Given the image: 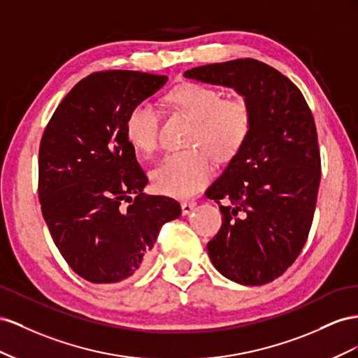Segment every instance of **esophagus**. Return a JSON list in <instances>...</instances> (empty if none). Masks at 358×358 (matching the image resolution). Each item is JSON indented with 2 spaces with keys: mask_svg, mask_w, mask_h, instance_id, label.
Returning <instances> with one entry per match:
<instances>
[{
  "mask_svg": "<svg viewBox=\"0 0 358 358\" xmlns=\"http://www.w3.org/2000/svg\"><path fill=\"white\" fill-rule=\"evenodd\" d=\"M195 208H196V202H193V201H185V202H181V213H182V216H187V214H190Z\"/></svg>",
  "mask_w": 358,
  "mask_h": 358,
  "instance_id": "obj_1",
  "label": "esophagus"
}]
</instances>
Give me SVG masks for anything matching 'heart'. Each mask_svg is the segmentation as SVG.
Instances as JSON below:
<instances>
[{
	"mask_svg": "<svg viewBox=\"0 0 358 358\" xmlns=\"http://www.w3.org/2000/svg\"><path fill=\"white\" fill-rule=\"evenodd\" d=\"M169 100L195 120L192 147L207 149L216 160L228 162L246 144L252 130V112L246 101L224 100L219 90L193 83L171 91ZM159 124L160 112L148 100L139 101L129 110L126 136L142 156L156 151ZM203 150L195 148L168 155L151 172L155 189L162 195L173 198L196 195L208 185L214 173L211 157Z\"/></svg>",
	"mask_w": 358,
	"mask_h": 358,
	"instance_id": "b5f03b06",
	"label": "heart"
}]
</instances>
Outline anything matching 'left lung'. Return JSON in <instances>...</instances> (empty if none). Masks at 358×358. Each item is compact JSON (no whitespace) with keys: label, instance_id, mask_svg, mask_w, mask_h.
<instances>
[{"label":"left lung","instance_id":"obj_1","mask_svg":"<svg viewBox=\"0 0 358 358\" xmlns=\"http://www.w3.org/2000/svg\"><path fill=\"white\" fill-rule=\"evenodd\" d=\"M185 78L234 88L252 112L246 144L206 192L228 202L207 250L227 279L268 283L297 259L312 227L321 181L312 112L297 85L253 58L195 67Z\"/></svg>","mask_w":358,"mask_h":358}]
</instances>
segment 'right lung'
Segmentation results:
<instances>
[{
  "label": "right lung",
  "instance_id": "add662e5",
  "mask_svg": "<svg viewBox=\"0 0 358 358\" xmlns=\"http://www.w3.org/2000/svg\"><path fill=\"white\" fill-rule=\"evenodd\" d=\"M162 75L108 70L70 90L38 150V199L66 262L91 283H117L147 264L177 201L147 195L126 136L129 110L166 84Z\"/></svg>",
  "mask_w": 358,
  "mask_h": 358
}]
</instances>
